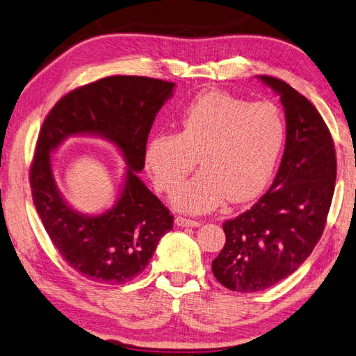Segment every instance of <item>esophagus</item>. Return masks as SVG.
Wrapping results in <instances>:
<instances>
[{"mask_svg": "<svg viewBox=\"0 0 356 356\" xmlns=\"http://www.w3.org/2000/svg\"><path fill=\"white\" fill-rule=\"evenodd\" d=\"M175 224H177L178 227H198V225H200L198 220L188 219V218H184V216H178V218L175 219Z\"/></svg>", "mask_w": 356, "mask_h": 356, "instance_id": "34e87169", "label": "esophagus"}]
</instances>
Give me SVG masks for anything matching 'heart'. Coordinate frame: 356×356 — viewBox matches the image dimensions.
I'll return each mask as SVG.
<instances>
[{
	"instance_id": "heart-1",
	"label": "heart",
	"mask_w": 356,
	"mask_h": 356,
	"mask_svg": "<svg viewBox=\"0 0 356 356\" xmlns=\"http://www.w3.org/2000/svg\"><path fill=\"white\" fill-rule=\"evenodd\" d=\"M286 137L285 118L271 102L205 91L186 105L178 132L158 131L145 149L146 168L156 188L172 193L196 163L201 170L173 196L178 209L209 211L222 204L247 202L270 181Z\"/></svg>"
}]
</instances>
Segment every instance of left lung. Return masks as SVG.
Instances as JSON below:
<instances>
[{
    "label": "left lung",
    "mask_w": 356,
    "mask_h": 356,
    "mask_svg": "<svg viewBox=\"0 0 356 356\" xmlns=\"http://www.w3.org/2000/svg\"><path fill=\"white\" fill-rule=\"evenodd\" d=\"M260 79L285 108L286 145L268 192L222 224L225 245L211 271L238 292L271 288L309 257L325 232L337 178L334 140L320 113L282 79Z\"/></svg>",
    "instance_id": "left-lung-1"
}]
</instances>
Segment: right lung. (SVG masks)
<instances>
[{
    "label": "right lung",
    "instance_id": "1",
    "mask_svg": "<svg viewBox=\"0 0 356 356\" xmlns=\"http://www.w3.org/2000/svg\"><path fill=\"white\" fill-rule=\"evenodd\" d=\"M175 83L143 76H109L65 94L47 114L30 165L31 198L65 262L86 279L124 285L145 270L172 230L169 209L141 183L145 149L156 113ZM74 133H99L121 149L130 169L116 207L99 217L74 212L60 198L49 152Z\"/></svg>",
    "mask_w": 356,
    "mask_h": 356
}]
</instances>
